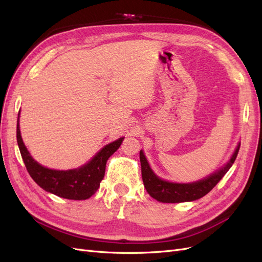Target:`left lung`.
Listing matches in <instances>:
<instances>
[{
  "mask_svg": "<svg viewBox=\"0 0 262 262\" xmlns=\"http://www.w3.org/2000/svg\"><path fill=\"white\" fill-rule=\"evenodd\" d=\"M241 144L237 145L236 150L232 155L229 162L221 168L219 171L212 173L208 178L192 184H173V182L165 181L158 178L150 169L149 165L142 150H140L141 171L142 179L148 194L155 200L164 203H179L187 201H194L209 193L211 190L217 185V182L224 177L228 169L234 164L237 154H238Z\"/></svg>",
  "mask_w": 262,
  "mask_h": 262,
  "instance_id": "left-lung-1",
  "label": "left lung"
}]
</instances>
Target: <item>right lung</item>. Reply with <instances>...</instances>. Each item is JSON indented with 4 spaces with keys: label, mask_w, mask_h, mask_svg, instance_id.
<instances>
[{
    "label": "right lung",
    "mask_w": 262,
    "mask_h": 262,
    "mask_svg": "<svg viewBox=\"0 0 262 262\" xmlns=\"http://www.w3.org/2000/svg\"><path fill=\"white\" fill-rule=\"evenodd\" d=\"M16 138L24 164L36 184L46 191L71 200H86L97 191L100 181L105 176L108 158L116 152L123 141V138H120L106 145L90 163L81 168L54 170L43 167L30 156L26 146L23 143L18 121Z\"/></svg>",
    "instance_id": "1"
}]
</instances>
